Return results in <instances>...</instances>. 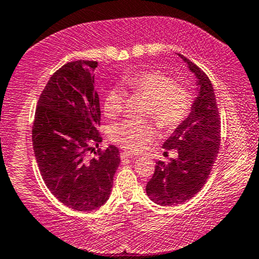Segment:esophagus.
<instances>
[{
    "label": "esophagus",
    "instance_id": "esophagus-1",
    "mask_svg": "<svg viewBox=\"0 0 259 259\" xmlns=\"http://www.w3.org/2000/svg\"><path fill=\"white\" fill-rule=\"evenodd\" d=\"M120 156H121V159H127V158H136L135 155H132V154H130V153H126V152H122V153L120 154Z\"/></svg>",
    "mask_w": 259,
    "mask_h": 259
}]
</instances>
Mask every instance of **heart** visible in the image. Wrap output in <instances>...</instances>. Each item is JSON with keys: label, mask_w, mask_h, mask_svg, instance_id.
<instances>
[{"label": "heart", "mask_w": 259, "mask_h": 259, "mask_svg": "<svg viewBox=\"0 0 259 259\" xmlns=\"http://www.w3.org/2000/svg\"><path fill=\"white\" fill-rule=\"evenodd\" d=\"M130 91L143 94L150 100L148 115H153L164 130L176 128L186 120L192 107V94L181 84L174 83L159 71H142L123 78ZM123 93L111 89L104 99V114L115 118L122 112ZM156 138V128L152 122L128 120L115 126L111 139L130 153H141Z\"/></svg>", "instance_id": "1"}]
</instances>
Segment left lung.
I'll return each mask as SVG.
<instances>
[{
	"instance_id": "1",
	"label": "left lung",
	"mask_w": 259,
	"mask_h": 259,
	"mask_svg": "<svg viewBox=\"0 0 259 259\" xmlns=\"http://www.w3.org/2000/svg\"><path fill=\"white\" fill-rule=\"evenodd\" d=\"M179 55L196 77L197 98L190 115L165 141L164 148L176 150L177 156L168 162L158 160L145 191L160 205L185 203L198 193L209 177L220 147V117L213 85L207 74Z\"/></svg>"
}]
</instances>
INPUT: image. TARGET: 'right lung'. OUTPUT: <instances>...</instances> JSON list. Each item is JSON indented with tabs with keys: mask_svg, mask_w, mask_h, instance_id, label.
Listing matches in <instances>:
<instances>
[{
	"mask_svg": "<svg viewBox=\"0 0 259 259\" xmlns=\"http://www.w3.org/2000/svg\"><path fill=\"white\" fill-rule=\"evenodd\" d=\"M95 61H74L55 72L44 88L33 124V147L44 182L67 207L91 211L105 204L111 193L120 152L85 153L101 142L100 103L93 72Z\"/></svg>",
	"mask_w": 259,
	"mask_h": 259,
	"instance_id": "obj_1",
	"label": "right lung"
}]
</instances>
